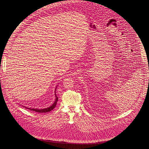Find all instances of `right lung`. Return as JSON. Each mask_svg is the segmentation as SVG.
<instances>
[{"instance_id":"right-lung-1","label":"right lung","mask_w":149,"mask_h":149,"mask_svg":"<svg viewBox=\"0 0 149 149\" xmlns=\"http://www.w3.org/2000/svg\"><path fill=\"white\" fill-rule=\"evenodd\" d=\"M55 91H56V89H55V97H56L55 101V102H54V104H53L52 105H51L49 107H48V108H46V109H31V108H28V107H25V108L27 109H29V110H31V111H35V112H37V113H45L49 112V111H52V110L55 107V106H56V103H57V101H58V97L56 95V93H55Z\"/></svg>"}]
</instances>
